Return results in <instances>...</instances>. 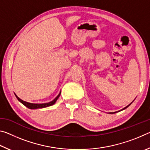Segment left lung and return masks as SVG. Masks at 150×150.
Returning <instances> with one entry per match:
<instances>
[{
  "instance_id": "1",
  "label": "left lung",
  "mask_w": 150,
  "mask_h": 150,
  "mask_svg": "<svg viewBox=\"0 0 150 150\" xmlns=\"http://www.w3.org/2000/svg\"><path fill=\"white\" fill-rule=\"evenodd\" d=\"M134 101V100H133ZM133 101H132V102H133ZM132 102L130 104H129V105H128V106H126V107H124V108H122V110H118V111H116V112H108V114H115V113H116V112H120V111H122V110H124V109H126V108H128V106H130V105H131V104L132 103Z\"/></svg>"
}]
</instances>
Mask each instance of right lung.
Segmentation results:
<instances>
[{
  "instance_id": "right-lung-1",
  "label": "right lung",
  "mask_w": 150,
  "mask_h": 150,
  "mask_svg": "<svg viewBox=\"0 0 150 150\" xmlns=\"http://www.w3.org/2000/svg\"><path fill=\"white\" fill-rule=\"evenodd\" d=\"M14 95H15V96H16V97L17 98V99L22 104H23L25 106H26L27 108H28L30 109H39V108H43L47 107V106L54 105L55 103V102L57 101V100L58 99V98L59 97V96L61 95V92L59 93V95H58L54 100L51 101V102L46 103H42V104H35V103H28V102H26V101H24L23 100L20 99V98L15 93H14Z\"/></svg>"
}]
</instances>
